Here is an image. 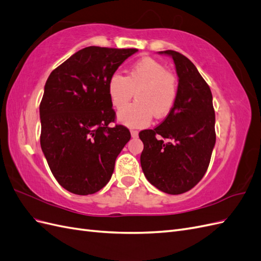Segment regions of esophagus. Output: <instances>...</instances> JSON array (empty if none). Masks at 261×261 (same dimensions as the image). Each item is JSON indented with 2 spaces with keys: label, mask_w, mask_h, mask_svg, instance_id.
<instances>
[{
  "label": "esophagus",
  "mask_w": 261,
  "mask_h": 261,
  "mask_svg": "<svg viewBox=\"0 0 261 261\" xmlns=\"http://www.w3.org/2000/svg\"><path fill=\"white\" fill-rule=\"evenodd\" d=\"M130 132H131V137H132V138H138L139 132H138L137 130H131Z\"/></svg>",
  "instance_id": "esophagus-1"
}]
</instances>
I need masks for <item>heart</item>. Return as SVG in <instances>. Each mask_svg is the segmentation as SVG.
I'll use <instances>...</instances> for the list:
<instances>
[{
	"label": "heart",
	"mask_w": 261,
	"mask_h": 261,
	"mask_svg": "<svg viewBox=\"0 0 261 261\" xmlns=\"http://www.w3.org/2000/svg\"><path fill=\"white\" fill-rule=\"evenodd\" d=\"M135 92L137 101L126 108ZM108 95L116 109L126 108L119 113V121L142 128L151 122L153 115L161 119L170 113L178 96V82L163 63L146 57L133 64L126 76L114 73L108 81Z\"/></svg>",
	"instance_id": "heart-1"
}]
</instances>
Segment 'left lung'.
Listing matches in <instances>:
<instances>
[{
  "label": "left lung",
  "instance_id": "obj_1",
  "mask_svg": "<svg viewBox=\"0 0 261 261\" xmlns=\"http://www.w3.org/2000/svg\"><path fill=\"white\" fill-rule=\"evenodd\" d=\"M173 58L178 75V96L173 109L156 128L139 133L144 148L141 166L156 188L180 195L202 179L215 144L212 93L187 57L174 50L161 51Z\"/></svg>",
  "mask_w": 261,
  "mask_h": 261
}]
</instances>
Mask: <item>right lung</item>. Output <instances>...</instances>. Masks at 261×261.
<instances>
[{
	"mask_svg": "<svg viewBox=\"0 0 261 261\" xmlns=\"http://www.w3.org/2000/svg\"><path fill=\"white\" fill-rule=\"evenodd\" d=\"M138 49L87 47L51 72L40 102V145L52 175L64 189L86 196L110 180L130 140L115 124L108 81Z\"/></svg>",
	"mask_w": 261,
	"mask_h": 261,
	"instance_id": "obj_1",
	"label": "right lung"
}]
</instances>
